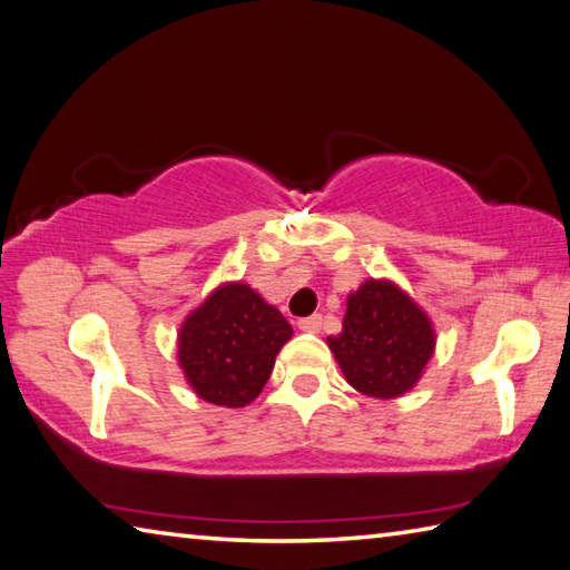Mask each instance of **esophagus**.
Returning <instances> with one entry per match:
<instances>
[{"mask_svg":"<svg viewBox=\"0 0 570 570\" xmlns=\"http://www.w3.org/2000/svg\"><path fill=\"white\" fill-rule=\"evenodd\" d=\"M297 327H301L303 333H321V327H323V317H321V315L303 317V321H297Z\"/></svg>","mask_w":570,"mask_h":570,"instance_id":"1","label":"esophagus"}]
</instances>
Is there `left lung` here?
Wrapping results in <instances>:
<instances>
[{
	"instance_id": "8db88e82",
	"label": "left lung",
	"mask_w": 570,
	"mask_h": 570,
	"mask_svg": "<svg viewBox=\"0 0 570 570\" xmlns=\"http://www.w3.org/2000/svg\"><path fill=\"white\" fill-rule=\"evenodd\" d=\"M327 345L357 393L393 401L421 381L435 331L411 295L371 277L347 295L343 333L327 337Z\"/></svg>"
}]
</instances>
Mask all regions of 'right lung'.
I'll return each instance as SVG.
<instances>
[{
    "instance_id": "obj_1",
    "label": "right lung",
    "mask_w": 570,
    "mask_h": 570,
    "mask_svg": "<svg viewBox=\"0 0 570 570\" xmlns=\"http://www.w3.org/2000/svg\"><path fill=\"white\" fill-rule=\"evenodd\" d=\"M293 327L245 283H225L185 317L177 361L197 397L245 407L263 393Z\"/></svg>"
}]
</instances>
